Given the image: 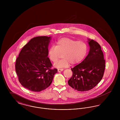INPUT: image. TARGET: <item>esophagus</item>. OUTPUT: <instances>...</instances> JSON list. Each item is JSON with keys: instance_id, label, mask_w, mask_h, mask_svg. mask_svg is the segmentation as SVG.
Here are the masks:
<instances>
[{"instance_id": "34e87169", "label": "esophagus", "mask_w": 120, "mask_h": 120, "mask_svg": "<svg viewBox=\"0 0 120 120\" xmlns=\"http://www.w3.org/2000/svg\"><path fill=\"white\" fill-rule=\"evenodd\" d=\"M63 69H58L57 70V71H58V72H61V71H63Z\"/></svg>"}]
</instances>
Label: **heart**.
Here are the masks:
<instances>
[{
    "label": "heart",
    "mask_w": 120,
    "mask_h": 120,
    "mask_svg": "<svg viewBox=\"0 0 120 120\" xmlns=\"http://www.w3.org/2000/svg\"><path fill=\"white\" fill-rule=\"evenodd\" d=\"M88 47L83 41H77L69 38H63L57 40L56 45L51 46L48 56L53 63L57 61L62 54L63 59L54 64L57 68L68 67L70 63L75 65L80 62L86 57Z\"/></svg>",
    "instance_id": "heart-1"
}]
</instances>
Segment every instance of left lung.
Here are the masks:
<instances>
[{
  "label": "left lung",
  "mask_w": 120,
  "mask_h": 120,
  "mask_svg": "<svg viewBox=\"0 0 120 120\" xmlns=\"http://www.w3.org/2000/svg\"><path fill=\"white\" fill-rule=\"evenodd\" d=\"M90 50L85 59L71 69L72 77L68 81L69 85L79 91H88L101 81L105 68L101 46L94 40L88 39Z\"/></svg>",
  "instance_id": "left-lung-1"
}]
</instances>
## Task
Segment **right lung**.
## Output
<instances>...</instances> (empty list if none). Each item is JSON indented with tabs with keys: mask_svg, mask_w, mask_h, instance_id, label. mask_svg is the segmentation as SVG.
<instances>
[{
	"mask_svg": "<svg viewBox=\"0 0 120 120\" xmlns=\"http://www.w3.org/2000/svg\"><path fill=\"white\" fill-rule=\"evenodd\" d=\"M51 36L32 38L21 50L15 64L19 81L24 87L33 92H40L51 84L57 69H51L48 47Z\"/></svg>",
	"mask_w": 120,
	"mask_h": 120,
	"instance_id": "obj_1",
	"label": "right lung"
}]
</instances>
